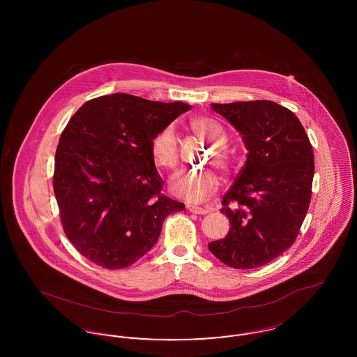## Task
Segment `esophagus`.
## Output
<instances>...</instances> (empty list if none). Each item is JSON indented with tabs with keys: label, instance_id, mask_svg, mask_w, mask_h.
Wrapping results in <instances>:
<instances>
[{
	"label": "esophagus",
	"instance_id": "34e87169",
	"mask_svg": "<svg viewBox=\"0 0 357 357\" xmlns=\"http://www.w3.org/2000/svg\"><path fill=\"white\" fill-rule=\"evenodd\" d=\"M187 210L190 211V213H194V214H208L211 210L210 208H204V207H198V206H187Z\"/></svg>",
	"mask_w": 357,
	"mask_h": 357
}]
</instances>
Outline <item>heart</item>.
<instances>
[{
  "mask_svg": "<svg viewBox=\"0 0 357 357\" xmlns=\"http://www.w3.org/2000/svg\"><path fill=\"white\" fill-rule=\"evenodd\" d=\"M190 127L195 135L208 142L214 163L221 169H227L230 165V156L223 147L226 143V134L221 124L211 118H195L191 120ZM151 155L158 166L172 169L178 163V140L171 127L160 130L151 140ZM171 191L191 204L204 202L211 198L218 187L220 178L210 169L202 170L179 171L172 175L170 181Z\"/></svg>",
  "mask_w": 357,
  "mask_h": 357,
  "instance_id": "1",
  "label": "heart"
}]
</instances>
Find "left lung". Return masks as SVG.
<instances>
[{"label":"left lung","mask_w":357,"mask_h":357,"mask_svg":"<svg viewBox=\"0 0 357 357\" xmlns=\"http://www.w3.org/2000/svg\"><path fill=\"white\" fill-rule=\"evenodd\" d=\"M242 135L246 163L222 198L231 225L208 250L236 269L262 266L289 249L304 222L314 156L298 118L269 100L211 104Z\"/></svg>","instance_id":"8db88e82"}]
</instances>
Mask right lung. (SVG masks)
I'll use <instances>...</instances> for the list:
<instances>
[{"instance_id": "right-lung-1", "label": "right lung", "mask_w": 357, "mask_h": 357, "mask_svg": "<svg viewBox=\"0 0 357 357\" xmlns=\"http://www.w3.org/2000/svg\"><path fill=\"white\" fill-rule=\"evenodd\" d=\"M190 109L128 93L83 104L60 136L53 190L69 242L107 269L132 265L185 204L162 194L151 140Z\"/></svg>"}]
</instances>
